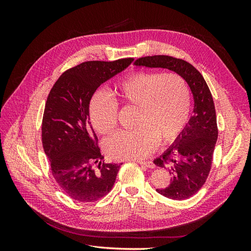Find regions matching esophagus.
Returning <instances> with one entry per match:
<instances>
[{
  "mask_svg": "<svg viewBox=\"0 0 251 251\" xmlns=\"http://www.w3.org/2000/svg\"><path fill=\"white\" fill-rule=\"evenodd\" d=\"M139 164L141 165H144L147 166V168H150V169H154L155 168V164L151 162V161H137Z\"/></svg>",
  "mask_w": 251,
  "mask_h": 251,
  "instance_id": "34e87169",
  "label": "esophagus"
}]
</instances>
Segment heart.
Instances as JSON below:
<instances>
[{
  "instance_id": "1",
  "label": "heart",
  "mask_w": 251,
  "mask_h": 251,
  "mask_svg": "<svg viewBox=\"0 0 251 251\" xmlns=\"http://www.w3.org/2000/svg\"><path fill=\"white\" fill-rule=\"evenodd\" d=\"M124 105L136 107L132 131L118 132L104 142L107 155L115 160H138L156 148L158 139L169 143L183 130L191 111V92L178 73L134 72L120 81L114 91ZM117 101L103 91H97L89 105L93 127L110 134L116 126Z\"/></svg>"
}]
</instances>
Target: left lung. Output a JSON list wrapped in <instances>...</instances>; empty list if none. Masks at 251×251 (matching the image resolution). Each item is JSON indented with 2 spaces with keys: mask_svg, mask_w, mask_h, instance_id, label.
Masks as SVG:
<instances>
[{
  "mask_svg": "<svg viewBox=\"0 0 251 251\" xmlns=\"http://www.w3.org/2000/svg\"><path fill=\"white\" fill-rule=\"evenodd\" d=\"M134 65L151 69L162 68L178 73L192 91L193 116L172 146L154 160L155 165L168 170L172 175L169 186L157 188V193L172 200L187 199L198 192L206 181L218 139L216 110L211 93L201 73L183 59L154 55L138 58Z\"/></svg>",
  "mask_w": 251,
  "mask_h": 251,
  "instance_id": "8db88e82",
  "label": "left lung"
}]
</instances>
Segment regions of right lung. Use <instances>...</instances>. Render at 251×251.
<instances>
[{
    "label": "right lung",
    "mask_w": 251,
    "mask_h": 251,
    "mask_svg": "<svg viewBox=\"0 0 251 251\" xmlns=\"http://www.w3.org/2000/svg\"><path fill=\"white\" fill-rule=\"evenodd\" d=\"M133 58L85 62L64 72L44 111L42 141L53 177L70 198L93 202L107 195L123 163H104L90 123V100L97 88L123 72ZM98 163V169L93 163Z\"/></svg>",
    "instance_id": "right-lung-1"
}]
</instances>
